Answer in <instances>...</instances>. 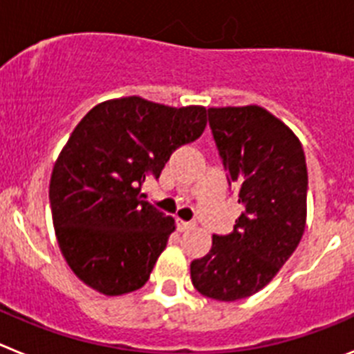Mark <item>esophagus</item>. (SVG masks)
Listing matches in <instances>:
<instances>
[{
    "label": "esophagus",
    "mask_w": 354,
    "mask_h": 354,
    "mask_svg": "<svg viewBox=\"0 0 354 354\" xmlns=\"http://www.w3.org/2000/svg\"><path fill=\"white\" fill-rule=\"evenodd\" d=\"M177 228H179L180 232H186V230H192V228H195V221L177 220Z\"/></svg>",
    "instance_id": "1"
}]
</instances>
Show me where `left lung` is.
I'll use <instances>...</instances> for the list:
<instances>
[{
	"instance_id": "obj_1",
	"label": "left lung",
	"mask_w": 354,
	"mask_h": 354,
	"mask_svg": "<svg viewBox=\"0 0 354 354\" xmlns=\"http://www.w3.org/2000/svg\"><path fill=\"white\" fill-rule=\"evenodd\" d=\"M209 127L243 212L192 262L200 294L236 301L273 280L301 241L306 221L305 152L296 134L261 106L209 108Z\"/></svg>"
}]
</instances>
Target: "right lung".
Listing matches in <instances>:
<instances>
[{
  "instance_id": "right-lung-1",
  "label": "right lung",
  "mask_w": 354,
  "mask_h": 354,
  "mask_svg": "<svg viewBox=\"0 0 354 354\" xmlns=\"http://www.w3.org/2000/svg\"><path fill=\"white\" fill-rule=\"evenodd\" d=\"M205 124L202 106L170 108L136 95L101 102L81 118L53 168L49 204L65 261L86 286L106 296L145 286L175 221L140 189Z\"/></svg>"
}]
</instances>
